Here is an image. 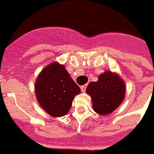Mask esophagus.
Segmentation results:
<instances>
[{"label": "esophagus", "mask_w": 154, "mask_h": 154, "mask_svg": "<svg viewBox=\"0 0 154 154\" xmlns=\"http://www.w3.org/2000/svg\"><path fill=\"white\" fill-rule=\"evenodd\" d=\"M86 87H87V85H82L81 87H80V89H81V91H83V92H85L86 89Z\"/></svg>", "instance_id": "esophagus-1"}]
</instances>
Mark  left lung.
<instances>
[{
    "mask_svg": "<svg viewBox=\"0 0 154 154\" xmlns=\"http://www.w3.org/2000/svg\"><path fill=\"white\" fill-rule=\"evenodd\" d=\"M86 91L91 96L94 110L107 115L116 109L125 95L124 81L116 74L106 71L99 76L97 82H90Z\"/></svg>",
    "mask_w": 154,
    "mask_h": 154,
    "instance_id": "1",
    "label": "left lung"
}]
</instances>
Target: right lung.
Masks as SVG:
<instances>
[{"instance_id":"right-lung-1","label":"right lung","mask_w":154,"mask_h":154,"mask_svg":"<svg viewBox=\"0 0 154 154\" xmlns=\"http://www.w3.org/2000/svg\"><path fill=\"white\" fill-rule=\"evenodd\" d=\"M35 89L40 106L54 117L67 114L74 98L80 92L79 87L69 77L65 66L56 62L49 65L41 71Z\"/></svg>"}]
</instances>
